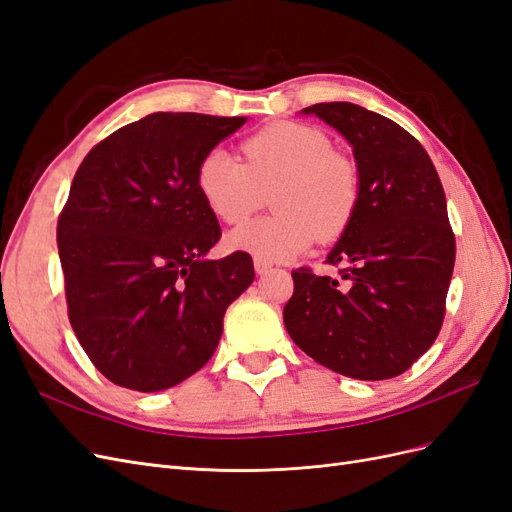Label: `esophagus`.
Wrapping results in <instances>:
<instances>
[{
	"instance_id": "34e87169",
	"label": "esophagus",
	"mask_w": 512,
	"mask_h": 512,
	"mask_svg": "<svg viewBox=\"0 0 512 512\" xmlns=\"http://www.w3.org/2000/svg\"><path fill=\"white\" fill-rule=\"evenodd\" d=\"M271 269V265L267 260H262V258H254V271L258 273V275H262V273H267Z\"/></svg>"
}]
</instances>
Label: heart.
I'll list each match as a JSON object with an SVG mask.
<instances>
[{
	"label": "heart",
	"instance_id": "heart-1",
	"mask_svg": "<svg viewBox=\"0 0 512 512\" xmlns=\"http://www.w3.org/2000/svg\"><path fill=\"white\" fill-rule=\"evenodd\" d=\"M243 160L215 147L196 166V192L213 218L241 224L265 205L273 215L228 232L226 245L262 260H286L318 237L350 226L361 200L354 162L333 151L329 134L299 121H275L241 143Z\"/></svg>",
	"mask_w": 512,
	"mask_h": 512
}]
</instances>
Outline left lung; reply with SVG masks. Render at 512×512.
<instances>
[{
  "label": "left lung",
  "mask_w": 512,
  "mask_h": 512,
  "mask_svg": "<svg viewBox=\"0 0 512 512\" xmlns=\"http://www.w3.org/2000/svg\"><path fill=\"white\" fill-rule=\"evenodd\" d=\"M352 145L361 200L327 256L339 280L301 267L284 307L307 356L356 380H389L423 356L442 329L455 235L436 166L389 117L350 102L303 108Z\"/></svg>",
  "instance_id": "obj_1"
}]
</instances>
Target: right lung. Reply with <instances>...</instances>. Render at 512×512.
<instances>
[{
	"label": "right lung",
	"mask_w": 512,
	"mask_h": 512,
	"mask_svg": "<svg viewBox=\"0 0 512 512\" xmlns=\"http://www.w3.org/2000/svg\"><path fill=\"white\" fill-rule=\"evenodd\" d=\"M247 117L151 113L106 136L76 170L57 222L68 318L111 382L156 393L218 348L226 307L254 282L252 256L205 254L222 230L196 166Z\"/></svg>",
	"instance_id": "1"
}]
</instances>
